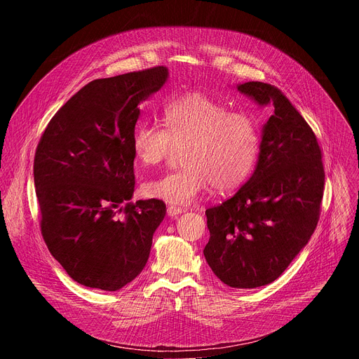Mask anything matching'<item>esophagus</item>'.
Returning a JSON list of instances; mask_svg holds the SVG:
<instances>
[{"mask_svg": "<svg viewBox=\"0 0 359 359\" xmlns=\"http://www.w3.org/2000/svg\"><path fill=\"white\" fill-rule=\"evenodd\" d=\"M182 213H184V210L183 209H180V208H175V206H169L168 208V216L169 217H176V216H179V215H182Z\"/></svg>", "mask_w": 359, "mask_h": 359, "instance_id": "obj_1", "label": "esophagus"}]
</instances>
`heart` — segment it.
<instances>
[{"instance_id": "heart-1", "label": "heart", "mask_w": 359, "mask_h": 359, "mask_svg": "<svg viewBox=\"0 0 359 359\" xmlns=\"http://www.w3.org/2000/svg\"><path fill=\"white\" fill-rule=\"evenodd\" d=\"M165 128L143 123L133 135V151L143 166L162 163L176 147H183V165L144 184L149 197L175 206H187L213 186L230 191L251 175L260 151V130L255 121L230 112L222 102L190 92L168 102Z\"/></svg>"}]
</instances>
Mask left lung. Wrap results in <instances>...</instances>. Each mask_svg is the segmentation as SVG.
Segmentation results:
<instances>
[{"instance_id": "1", "label": "left lung", "mask_w": 359, "mask_h": 359, "mask_svg": "<svg viewBox=\"0 0 359 359\" xmlns=\"http://www.w3.org/2000/svg\"><path fill=\"white\" fill-rule=\"evenodd\" d=\"M237 90L271 116L262 130L257 165L238 191L206 210L212 271L233 288H257L277 280L311 238L325 173L317 137L274 85L238 83Z\"/></svg>"}]
</instances>
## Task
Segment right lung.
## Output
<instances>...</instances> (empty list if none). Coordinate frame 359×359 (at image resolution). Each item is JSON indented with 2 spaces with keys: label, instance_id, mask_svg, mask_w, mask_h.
Returning <instances> with one entry per match:
<instances>
[{
  "label": "right lung",
  "instance_id": "1",
  "mask_svg": "<svg viewBox=\"0 0 359 359\" xmlns=\"http://www.w3.org/2000/svg\"><path fill=\"white\" fill-rule=\"evenodd\" d=\"M168 78L166 67H155L89 82L50 119L36 147L42 237L85 287L118 291L135 280L166 216L162 200H129L139 104Z\"/></svg>",
  "mask_w": 359,
  "mask_h": 359
}]
</instances>
